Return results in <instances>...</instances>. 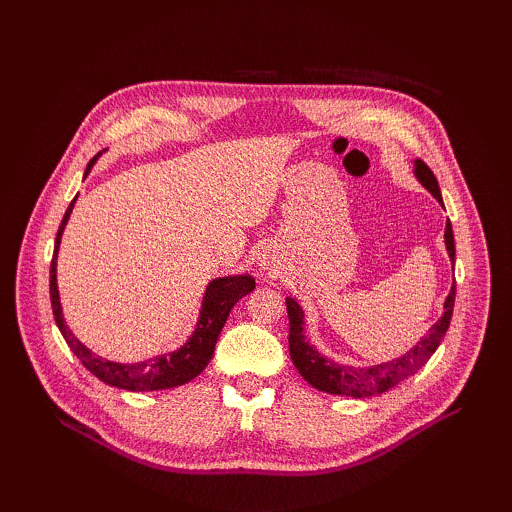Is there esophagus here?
Instances as JSON below:
<instances>
[{
  "mask_svg": "<svg viewBox=\"0 0 512 512\" xmlns=\"http://www.w3.org/2000/svg\"><path fill=\"white\" fill-rule=\"evenodd\" d=\"M275 256L273 254H269V252H265V254H262L260 256V267L262 269H267V271H273L275 269Z\"/></svg>",
  "mask_w": 512,
  "mask_h": 512,
  "instance_id": "obj_1",
  "label": "esophagus"
}]
</instances>
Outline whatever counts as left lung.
Returning <instances> with one entry per match:
<instances>
[{
	"mask_svg": "<svg viewBox=\"0 0 512 512\" xmlns=\"http://www.w3.org/2000/svg\"><path fill=\"white\" fill-rule=\"evenodd\" d=\"M414 175L433 194V198H436L442 205L438 179L431 173V168L423 160L414 162ZM444 243H446L448 256H451V260L455 262V237H453L451 222H446ZM453 307H455V282L444 301V314L410 352H406L404 356H399V359H393L389 363L354 369L348 365H339V363L329 361L327 356H322L312 344L307 342L305 329H303V324H305L303 309L297 301L288 297L286 309H288V320H290V335H288L290 359H292L294 367L299 369L303 380H307L318 391L331 393V395H346V397H374V395H380L384 391L393 389V386L404 382L406 378L414 376L416 371L429 361V356L438 350L442 337L448 331V324H451V316H453Z\"/></svg>",
	"mask_w": 512,
	"mask_h": 512,
	"instance_id": "8db88e82",
	"label": "left lung"
}]
</instances>
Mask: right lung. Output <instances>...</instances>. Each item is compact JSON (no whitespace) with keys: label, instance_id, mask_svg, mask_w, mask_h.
<instances>
[{"label":"right lung","instance_id":"obj_1","mask_svg":"<svg viewBox=\"0 0 512 512\" xmlns=\"http://www.w3.org/2000/svg\"><path fill=\"white\" fill-rule=\"evenodd\" d=\"M100 156V153H98ZM98 156L87 164L85 177L98 160ZM76 203V198L70 203L64 220H61V226L57 230V239H55V252L51 260V305H53V316L57 327L64 335L66 344L70 350L79 356L81 363L100 378L102 382L117 386V389H126V391H162V389H175V386H181L185 382L194 380L200 371L207 367L211 361L215 342H218L220 331L224 329L226 318L230 314V309L237 305L239 299H243L245 294H250L256 288V282L252 275H228V277H218V280L209 282L205 297H203V307H200V318L196 322V329L190 335L188 342H185L179 350L168 352L162 356H153L149 361L141 363H115V361H106L102 356L91 352L85 344H81L79 339L72 335V331L66 327L64 312H61V303H59V290H57V252H59V243L61 235H64V228L70 220L72 207Z\"/></svg>","mask_w":512,"mask_h":512}]
</instances>
